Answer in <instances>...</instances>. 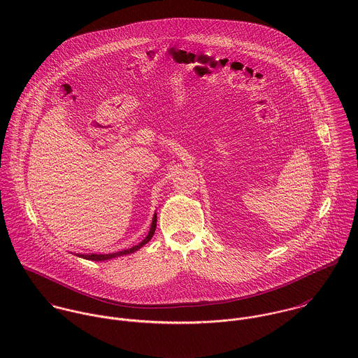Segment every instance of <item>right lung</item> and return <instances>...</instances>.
<instances>
[{
  "instance_id": "1",
  "label": "right lung",
  "mask_w": 358,
  "mask_h": 358,
  "mask_svg": "<svg viewBox=\"0 0 358 358\" xmlns=\"http://www.w3.org/2000/svg\"><path fill=\"white\" fill-rule=\"evenodd\" d=\"M155 227H157V213L154 212L153 222H152V226H150V231L149 234L145 237V240H142L138 245H134L132 248H128V250H122V251H118V252H113V254H76L83 259H87V260H94V262H102V260H110V259H114V257H118V256L129 255L132 252H136L138 250H141L143 245H146L152 237L154 236V231H155Z\"/></svg>"
}]
</instances>
